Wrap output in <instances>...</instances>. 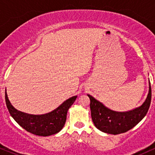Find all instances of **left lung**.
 Segmentation results:
<instances>
[{
  "label": "left lung",
  "instance_id": "1",
  "mask_svg": "<svg viewBox=\"0 0 155 155\" xmlns=\"http://www.w3.org/2000/svg\"><path fill=\"white\" fill-rule=\"evenodd\" d=\"M87 95L90 100L92 120L95 127L104 133L117 135L132 129L146 116L150 106L152 90L149 82V93L143 104L139 107L125 112L110 110L92 96Z\"/></svg>",
  "mask_w": 155,
  "mask_h": 155
}]
</instances>
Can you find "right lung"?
<instances>
[{
  "label": "right lung",
  "mask_w": 155,
  "mask_h": 155,
  "mask_svg": "<svg viewBox=\"0 0 155 155\" xmlns=\"http://www.w3.org/2000/svg\"><path fill=\"white\" fill-rule=\"evenodd\" d=\"M77 96H73L52 111L45 114L34 115L19 111L11 104L8 95L5 94L6 106L11 116L22 128L32 134L40 136H49L60 132L66 121L67 112L75 102Z\"/></svg>",
  "instance_id": "right-lung-1"
}]
</instances>
